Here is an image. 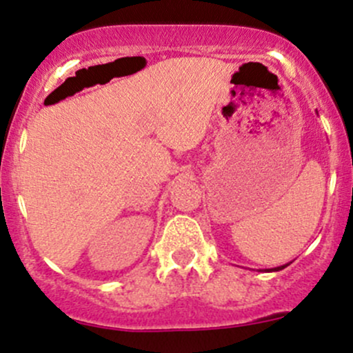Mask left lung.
<instances>
[{"label":"left lung","mask_w":353,"mask_h":353,"mask_svg":"<svg viewBox=\"0 0 353 353\" xmlns=\"http://www.w3.org/2000/svg\"><path fill=\"white\" fill-rule=\"evenodd\" d=\"M287 267V265H282V267H279V268H275V270H282V268H285Z\"/></svg>","instance_id":"8db88e82"}]
</instances>
